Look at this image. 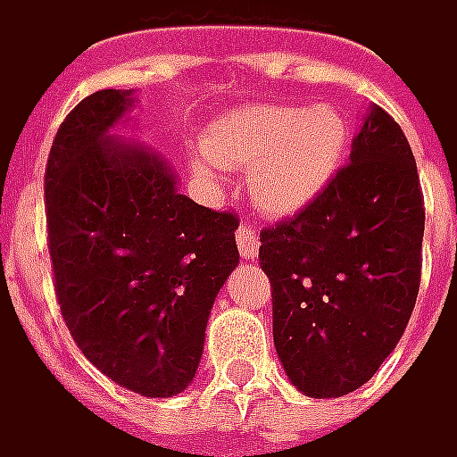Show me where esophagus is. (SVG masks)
Returning <instances> with one entry per match:
<instances>
[{"instance_id": "1", "label": "esophagus", "mask_w": 457, "mask_h": 457, "mask_svg": "<svg viewBox=\"0 0 457 457\" xmlns=\"http://www.w3.org/2000/svg\"><path fill=\"white\" fill-rule=\"evenodd\" d=\"M236 244H238V253L244 259H256L259 253V234L251 223L241 221L238 231H236Z\"/></svg>"}]
</instances>
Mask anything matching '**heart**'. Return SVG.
I'll list each match as a JSON object with an SVG mask.
<instances>
[{"mask_svg": "<svg viewBox=\"0 0 457 457\" xmlns=\"http://www.w3.org/2000/svg\"><path fill=\"white\" fill-rule=\"evenodd\" d=\"M195 161L201 180H216V165L249 168V191L269 216H292L320 195L345 161L350 128L329 103L320 105H253L213 122Z\"/></svg>", "mask_w": 457, "mask_h": 457, "instance_id": "heart-1", "label": "heart"}]
</instances>
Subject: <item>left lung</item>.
<instances>
[{"instance_id":"left-lung-1","label":"left lung","mask_w":457,"mask_h":457,"mask_svg":"<svg viewBox=\"0 0 457 457\" xmlns=\"http://www.w3.org/2000/svg\"><path fill=\"white\" fill-rule=\"evenodd\" d=\"M422 231L410 143L372 105L350 163L294 219L259 234L274 347L299 393H354L390 357L420 289Z\"/></svg>"}]
</instances>
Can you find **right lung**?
<instances>
[{
	"instance_id": "right-lung-1",
	"label": "right lung",
	"mask_w": 457,
	"mask_h": 457,
	"mask_svg": "<svg viewBox=\"0 0 457 457\" xmlns=\"http://www.w3.org/2000/svg\"><path fill=\"white\" fill-rule=\"evenodd\" d=\"M130 107V90L87 95L54 136L45 170L54 292L103 375L173 397L193 382L213 299L238 264V219L198 206L163 158L110 136Z\"/></svg>"
}]
</instances>
